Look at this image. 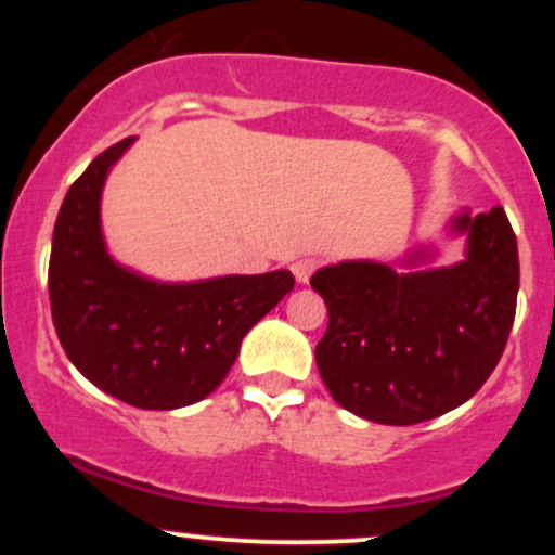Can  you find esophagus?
<instances>
[{
  "label": "esophagus",
  "instance_id": "esophagus-1",
  "mask_svg": "<svg viewBox=\"0 0 555 555\" xmlns=\"http://www.w3.org/2000/svg\"><path fill=\"white\" fill-rule=\"evenodd\" d=\"M318 266H321V260L318 258H299L292 263V273H295V279L299 284H308Z\"/></svg>",
  "mask_w": 555,
  "mask_h": 555
}]
</instances>
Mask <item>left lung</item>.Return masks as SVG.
Here are the masks:
<instances>
[{
	"label": "left lung",
	"mask_w": 555,
	"mask_h": 555,
	"mask_svg": "<svg viewBox=\"0 0 555 555\" xmlns=\"http://www.w3.org/2000/svg\"><path fill=\"white\" fill-rule=\"evenodd\" d=\"M446 232L467 237L464 258L423 266L433 247L393 269L341 260L313 273L328 308L315 362L336 404L384 425H415L475 397L499 365L519 292V253L501 206L451 216Z\"/></svg>",
	"instance_id": "obj_1"
}]
</instances>
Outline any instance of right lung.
<instances>
[{
  "label": "right lung",
  "mask_w": 555,
  "mask_h": 555,
  "mask_svg": "<svg viewBox=\"0 0 555 555\" xmlns=\"http://www.w3.org/2000/svg\"><path fill=\"white\" fill-rule=\"evenodd\" d=\"M135 138L95 156L67 190L49 260L52 321L69 362L125 404L177 410L206 399L245 334L295 286L289 271L158 282L117 263L101 229V193Z\"/></svg>",
  "instance_id": "add662e5"
}]
</instances>
